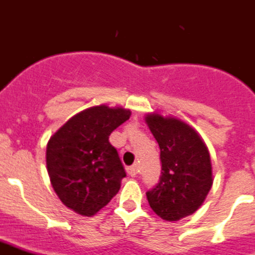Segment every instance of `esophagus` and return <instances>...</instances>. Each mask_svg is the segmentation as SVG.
<instances>
[{
  "label": "esophagus",
  "instance_id": "obj_1",
  "mask_svg": "<svg viewBox=\"0 0 255 255\" xmlns=\"http://www.w3.org/2000/svg\"><path fill=\"white\" fill-rule=\"evenodd\" d=\"M127 172H128V175H131L132 177L137 176V174H138L137 164H132V166H129V167L127 168Z\"/></svg>",
  "mask_w": 255,
  "mask_h": 255
}]
</instances>
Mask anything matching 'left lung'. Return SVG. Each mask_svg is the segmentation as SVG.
Listing matches in <instances>:
<instances>
[{
  "label": "left lung",
  "mask_w": 255,
  "mask_h": 255,
  "mask_svg": "<svg viewBox=\"0 0 255 255\" xmlns=\"http://www.w3.org/2000/svg\"><path fill=\"white\" fill-rule=\"evenodd\" d=\"M160 149L159 183L146 193L153 211L167 222L192 215L213 185L210 153L200 133L185 122L157 113L145 115Z\"/></svg>",
  "instance_id": "obj_1"
}]
</instances>
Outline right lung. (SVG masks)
I'll return each instance as SVG.
<instances>
[{
  "label": "right lung",
  "instance_id": "1",
  "mask_svg": "<svg viewBox=\"0 0 255 255\" xmlns=\"http://www.w3.org/2000/svg\"><path fill=\"white\" fill-rule=\"evenodd\" d=\"M131 110L93 106L70 118L46 145V168L62 204L79 215L92 217L121 189L126 176L118 151L109 142Z\"/></svg>",
  "mask_w": 255,
  "mask_h": 255
}]
</instances>
